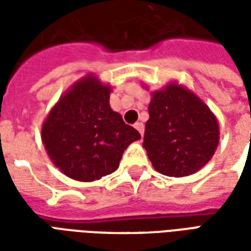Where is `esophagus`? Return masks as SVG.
I'll return each mask as SVG.
<instances>
[{
  "mask_svg": "<svg viewBox=\"0 0 251 251\" xmlns=\"http://www.w3.org/2000/svg\"><path fill=\"white\" fill-rule=\"evenodd\" d=\"M134 127L140 131L141 136H144V124H142V122H137V124H134Z\"/></svg>",
  "mask_w": 251,
  "mask_h": 251,
  "instance_id": "1",
  "label": "esophagus"
}]
</instances>
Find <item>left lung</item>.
Segmentation results:
<instances>
[{
  "label": "left lung",
  "mask_w": 251,
  "mask_h": 251,
  "mask_svg": "<svg viewBox=\"0 0 251 251\" xmlns=\"http://www.w3.org/2000/svg\"><path fill=\"white\" fill-rule=\"evenodd\" d=\"M218 144L215 115L192 91L169 83L152 93L142 147L157 172L175 177L195 174L210 161Z\"/></svg>",
  "instance_id": "left-lung-1"
}]
</instances>
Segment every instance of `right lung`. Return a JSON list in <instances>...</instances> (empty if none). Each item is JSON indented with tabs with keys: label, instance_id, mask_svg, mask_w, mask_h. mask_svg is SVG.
Returning a JSON list of instances; mask_svg holds the SVG:
<instances>
[{
	"label": "right lung",
	"instance_id": "add662e5",
	"mask_svg": "<svg viewBox=\"0 0 251 251\" xmlns=\"http://www.w3.org/2000/svg\"><path fill=\"white\" fill-rule=\"evenodd\" d=\"M111 87L94 75L76 82L52 107L41 141L52 163L77 181H94L114 172L125 149L140 133L113 111Z\"/></svg>",
	"mask_w": 251,
	"mask_h": 251
}]
</instances>
